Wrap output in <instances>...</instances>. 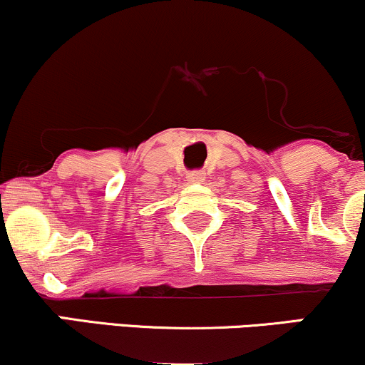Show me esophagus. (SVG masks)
<instances>
[{
	"label": "esophagus",
	"mask_w": 365,
	"mask_h": 365,
	"mask_svg": "<svg viewBox=\"0 0 365 365\" xmlns=\"http://www.w3.org/2000/svg\"><path fill=\"white\" fill-rule=\"evenodd\" d=\"M185 178H187L188 183H200V182H202V180H204V171H200V170L188 171Z\"/></svg>",
	"instance_id": "34e87169"
}]
</instances>
